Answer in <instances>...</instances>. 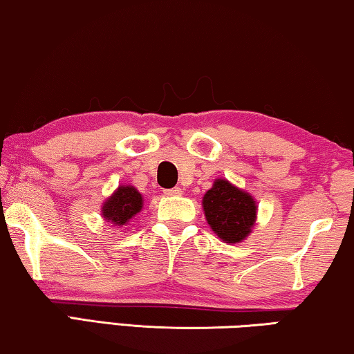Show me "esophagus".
<instances>
[{
    "instance_id": "1",
    "label": "esophagus",
    "mask_w": 354,
    "mask_h": 354,
    "mask_svg": "<svg viewBox=\"0 0 354 354\" xmlns=\"http://www.w3.org/2000/svg\"><path fill=\"white\" fill-rule=\"evenodd\" d=\"M165 194L166 196H180L182 189L180 188H167V189H165Z\"/></svg>"
}]
</instances>
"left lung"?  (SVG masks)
I'll use <instances>...</instances> for the list:
<instances>
[{"mask_svg": "<svg viewBox=\"0 0 354 354\" xmlns=\"http://www.w3.org/2000/svg\"><path fill=\"white\" fill-rule=\"evenodd\" d=\"M202 202L208 224L221 240L239 243L251 234L257 207L245 191L218 178Z\"/></svg>", "mask_w": 354, "mask_h": 354, "instance_id": "8db88e82", "label": "left lung"}]
</instances>
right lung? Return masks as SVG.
I'll return each mask as SVG.
<instances>
[{
	"mask_svg": "<svg viewBox=\"0 0 354 354\" xmlns=\"http://www.w3.org/2000/svg\"><path fill=\"white\" fill-rule=\"evenodd\" d=\"M142 208L141 194L133 187H120L103 205V218L115 225H125Z\"/></svg>",
	"mask_w": 354,
	"mask_h": 354,
	"instance_id": "right-lung-1",
	"label": "right lung"
}]
</instances>
